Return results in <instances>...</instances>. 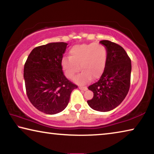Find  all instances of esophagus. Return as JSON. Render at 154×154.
<instances>
[{"mask_svg": "<svg viewBox=\"0 0 154 154\" xmlns=\"http://www.w3.org/2000/svg\"><path fill=\"white\" fill-rule=\"evenodd\" d=\"M79 88L80 90H83V91H85V90H88V88L87 87H83V86H79Z\"/></svg>", "mask_w": 154, "mask_h": 154, "instance_id": "34e87169", "label": "esophagus"}]
</instances>
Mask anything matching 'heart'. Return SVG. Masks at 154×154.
I'll list each match as a JSON object with an SVG mask.
<instances>
[{
  "mask_svg": "<svg viewBox=\"0 0 154 154\" xmlns=\"http://www.w3.org/2000/svg\"><path fill=\"white\" fill-rule=\"evenodd\" d=\"M107 61V49L102 44L92 43L75 45L69 51V57L61 61L62 69L67 78L72 79L79 69L82 71L75 82L83 85L103 75ZM80 68H79V66Z\"/></svg>",
  "mask_w": 154,
  "mask_h": 154,
  "instance_id": "b5f03b06",
  "label": "heart"
}]
</instances>
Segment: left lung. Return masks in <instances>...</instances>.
Wrapping results in <instances>:
<instances>
[{
  "label": "left lung",
  "instance_id": "1",
  "mask_svg": "<svg viewBox=\"0 0 154 154\" xmlns=\"http://www.w3.org/2000/svg\"><path fill=\"white\" fill-rule=\"evenodd\" d=\"M100 43L107 49V61L100 79L88 87L94 96L87 103L94 110L106 112L117 107L126 98L132 66L131 60L122 46L107 40Z\"/></svg>",
  "mask_w": 154,
  "mask_h": 154
}]
</instances>
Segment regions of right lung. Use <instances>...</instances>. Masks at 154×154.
Instances as JSON below:
<instances>
[{"mask_svg": "<svg viewBox=\"0 0 154 154\" xmlns=\"http://www.w3.org/2000/svg\"><path fill=\"white\" fill-rule=\"evenodd\" d=\"M68 44L50 43L36 47L24 64L26 94L38 111L53 115L66 107L72 91L77 85L63 73L61 61Z\"/></svg>", "mask_w": 154, "mask_h": 154, "instance_id": "add662e5", "label": "right lung"}]
</instances>
